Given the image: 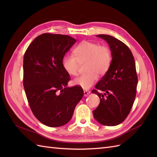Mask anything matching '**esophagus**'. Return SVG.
I'll return each mask as SVG.
<instances>
[{
  "instance_id": "1",
  "label": "esophagus",
  "mask_w": 157,
  "mask_h": 157,
  "mask_svg": "<svg viewBox=\"0 0 157 157\" xmlns=\"http://www.w3.org/2000/svg\"><path fill=\"white\" fill-rule=\"evenodd\" d=\"M90 93V91H89V90H84V96H88Z\"/></svg>"
}]
</instances>
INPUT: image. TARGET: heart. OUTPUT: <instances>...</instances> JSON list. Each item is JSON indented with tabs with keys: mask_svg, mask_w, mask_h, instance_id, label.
Masks as SVG:
<instances>
[{
	"mask_svg": "<svg viewBox=\"0 0 157 157\" xmlns=\"http://www.w3.org/2000/svg\"><path fill=\"white\" fill-rule=\"evenodd\" d=\"M73 55H67L63 59L62 65L65 71L71 75L78 74L79 63L87 62L88 73L73 80V84L87 90L98 81V75H105L110 68L111 52L108 46L99 45L90 41H83L73 51Z\"/></svg>",
	"mask_w": 157,
	"mask_h": 157,
	"instance_id": "heart-1",
	"label": "heart"
}]
</instances>
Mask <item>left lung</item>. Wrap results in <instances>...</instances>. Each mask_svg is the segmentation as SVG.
<instances>
[{"mask_svg": "<svg viewBox=\"0 0 157 157\" xmlns=\"http://www.w3.org/2000/svg\"><path fill=\"white\" fill-rule=\"evenodd\" d=\"M96 36L109 44L112 61L107 73L92 91L100 98V104L93 111V115L102 125L115 126L124 121L134 104L138 84L136 63L124 43L109 35Z\"/></svg>", "mask_w": 157, "mask_h": 157, "instance_id": "8db88e82", "label": "left lung"}]
</instances>
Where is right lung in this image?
I'll list each match as a JSON object with an SVG mask.
<instances>
[{
  "mask_svg": "<svg viewBox=\"0 0 157 157\" xmlns=\"http://www.w3.org/2000/svg\"><path fill=\"white\" fill-rule=\"evenodd\" d=\"M75 42L71 36L46 33L36 37L25 52L23 86L29 105L38 121L48 127L68 123L84 95L79 86H67L70 77L62 65Z\"/></svg>",
  "mask_w": 157,
  "mask_h": 157,
  "instance_id": "obj_1",
  "label": "right lung"
}]
</instances>
